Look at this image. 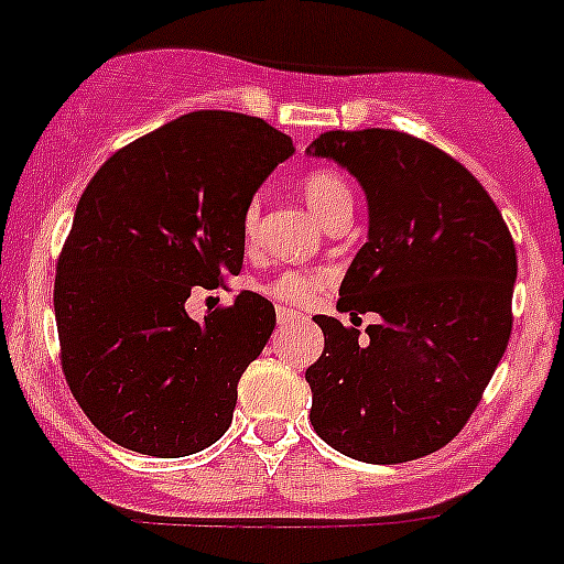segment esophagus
I'll return each instance as SVG.
<instances>
[{
	"mask_svg": "<svg viewBox=\"0 0 564 564\" xmlns=\"http://www.w3.org/2000/svg\"><path fill=\"white\" fill-rule=\"evenodd\" d=\"M294 319H300V312H294V308H278V323L281 325H289L294 323Z\"/></svg>",
	"mask_w": 564,
	"mask_h": 564,
	"instance_id": "esophagus-1",
	"label": "esophagus"
}]
</instances>
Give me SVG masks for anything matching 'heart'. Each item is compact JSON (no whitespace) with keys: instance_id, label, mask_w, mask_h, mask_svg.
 I'll use <instances>...</instances> for the list:
<instances>
[{"instance_id":"obj_1","label":"heart","mask_w":564,"mask_h":564,"mask_svg":"<svg viewBox=\"0 0 564 564\" xmlns=\"http://www.w3.org/2000/svg\"><path fill=\"white\" fill-rule=\"evenodd\" d=\"M303 197H306L308 208L314 210V217H317L319 223H325L341 203H354L350 186H347L345 177L334 170L308 172L306 181H303ZM258 217H261V205H258V199H252L245 208V217H241V234H245L247 241L256 239ZM325 283H328V272L286 270L281 272V275L272 278L264 286V292L270 294V297L283 300V303H292V306H308V303L317 300V294L323 292Z\"/></svg>"}]
</instances>
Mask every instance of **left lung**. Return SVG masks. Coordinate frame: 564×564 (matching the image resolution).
<instances>
[{
    "instance_id": "obj_1",
    "label": "left lung",
    "mask_w": 564,
    "mask_h": 564,
    "mask_svg": "<svg viewBox=\"0 0 564 564\" xmlns=\"http://www.w3.org/2000/svg\"><path fill=\"white\" fill-rule=\"evenodd\" d=\"M359 181L367 241L317 314L325 350L306 370L312 425L330 448L398 465L448 445L481 401L512 334L518 252L498 205L448 152L398 130H330L308 144Z\"/></svg>"
}]
</instances>
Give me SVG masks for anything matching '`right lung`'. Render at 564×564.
Instances as JSON below:
<instances>
[{
	"instance_id": "obj_1",
	"label": "right lung",
	"mask_w": 564,
	"mask_h": 564,
	"mask_svg": "<svg viewBox=\"0 0 564 564\" xmlns=\"http://www.w3.org/2000/svg\"><path fill=\"white\" fill-rule=\"evenodd\" d=\"M292 152L258 116L194 110L110 155L86 186L57 261V339L75 401L116 445L177 459L228 431L275 308L239 292L197 323L186 300L239 275L245 208Z\"/></svg>"
}]
</instances>
